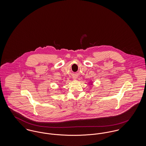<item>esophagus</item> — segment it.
Masks as SVG:
<instances>
[{"label": "esophagus", "mask_w": 146, "mask_h": 146, "mask_svg": "<svg viewBox=\"0 0 146 146\" xmlns=\"http://www.w3.org/2000/svg\"><path fill=\"white\" fill-rule=\"evenodd\" d=\"M73 79H74V80H76V76H73Z\"/></svg>", "instance_id": "1"}]
</instances>
